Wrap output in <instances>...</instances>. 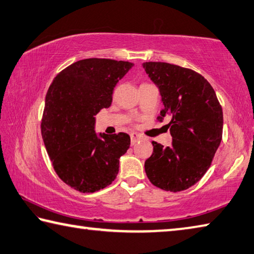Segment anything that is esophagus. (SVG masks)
<instances>
[{
  "label": "esophagus",
  "instance_id": "esophagus-1",
  "mask_svg": "<svg viewBox=\"0 0 254 254\" xmlns=\"http://www.w3.org/2000/svg\"><path fill=\"white\" fill-rule=\"evenodd\" d=\"M130 136H131V144L132 145L135 144L137 141H140L142 139V136L140 134H137V133H134V132L131 133Z\"/></svg>",
  "mask_w": 254,
  "mask_h": 254
}]
</instances>
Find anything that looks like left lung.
<instances>
[{
  "instance_id": "left-lung-1",
  "label": "left lung",
  "mask_w": 254,
  "mask_h": 254,
  "mask_svg": "<svg viewBox=\"0 0 254 254\" xmlns=\"http://www.w3.org/2000/svg\"><path fill=\"white\" fill-rule=\"evenodd\" d=\"M143 67L162 98L158 120L170 118L172 135L167 147L152 142L145 173L164 191L187 190L205 174L222 140V108L213 87L195 71L164 62H145Z\"/></svg>"
}]
</instances>
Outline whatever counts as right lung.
<instances>
[{
  "mask_svg": "<svg viewBox=\"0 0 254 254\" xmlns=\"http://www.w3.org/2000/svg\"><path fill=\"white\" fill-rule=\"evenodd\" d=\"M133 65L110 59L81 60L60 72L49 87L41 132L54 171L76 191L93 193L117 178L130 136L96 134L95 115L111 105L114 86Z\"/></svg>",
  "mask_w": 254,
  "mask_h": 254,
  "instance_id": "add662e5",
  "label": "right lung"
}]
</instances>
